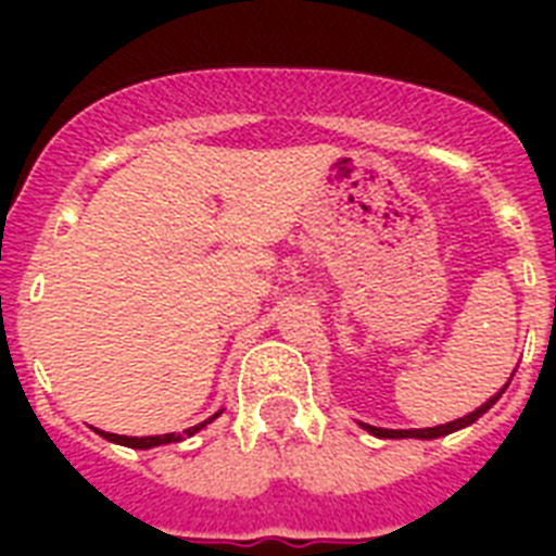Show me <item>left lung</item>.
I'll return each instance as SVG.
<instances>
[{
  "label": "left lung",
  "mask_w": 556,
  "mask_h": 556,
  "mask_svg": "<svg viewBox=\"0 0 556 556\" xmlns=\"http://www.w3.org/2000/svg\"><path fill=\"white\" fill-rule=\"evenodd\" d=\"M505 389H508V383H505V387L491 397V401H484L479 409H473V413L465 415V418H456V421H450V424H439V427H427V430H383V427H371V424H361V427L369 430L371 435H378V439H441V435H450V432H456L462 430V427H470L473 421H479V418H482V415L488 413L496 401H500Z\"/></svg>",
  "instance_id": "left-lung-1"
}]
</instances>
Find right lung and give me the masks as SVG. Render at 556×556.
<instances>
[{
    "label": "right lung",
    "mask_w": 556,
    "mask_h": 556,
    "mask_svg": "<svg viewBox=\"0 0 556 556\" xmlns=\"http://www.w3.org/2000/svg\"><path fill=\"white\" fill-rule=\"evenodd\" d=\"M218 415H210L207 421L195 424V427H190V430L185 432H167V435H143V439H138V435H117V432H100L106 441H115V444H124V447H132V450H150V447H161V444H173V441H185V435H195L199 430H204L210 421H216Z\"/></svg>",
    "instance_id": "obj_1"
}]
</instances>
